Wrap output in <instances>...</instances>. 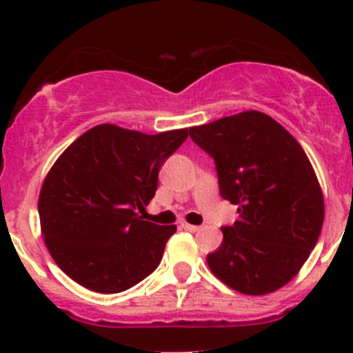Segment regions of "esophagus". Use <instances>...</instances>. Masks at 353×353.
I'll use <instances>...</instances> for the list:
<instances>
[{
	"label": "esophagus",
	"instance_id": "1",
	"mask_svg": "<svg viewBox=\"0 0 353 353\" xmlns=\"http://www.w3.org/2000/svg\"><path fill=\"white\" fill-rule=\"evenodd\" d=\"M182 228L183 230H187V232H198L199 230V226H194V224H187V223H182Z\"/></svg>",
	"mask_w": 353,
	"mask_h": 353
}]
</instances>
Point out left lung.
<instances>
[{
	"label": "left lung",
	"mask_w": 353,
	"mask_h": 353,
	"mask_svg": "<svg viewBox=\"0 0 353 353\" xmlns=\"http://www.w3.org/2000/svg\"><path fill=\"white\" fill-rule=\"evenodd\" d=\"M215 162L219 192L239 221L223 226V244L207 263L245 295L285 286L316 245L323 196L310 159L292 134L260 111H244L189 129Z\"/></svg>",
	"instance_id": "obj_1"
}]
</instances>
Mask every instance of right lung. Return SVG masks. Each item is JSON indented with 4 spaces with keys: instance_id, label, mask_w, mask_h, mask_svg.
I'll list each match as a JSON object with an SVG mask.
<instances>
[{
    "instance_id": "1",
    "label": "right lung",
    "mask_w": 353,
    "mask_h": 353,
    "mask_svg": "<svg viewBox=\"0 0 353 353\" xmlns=\"http://www.w3.org/2000/svg\"><path fill=\"white\" fill-rule=\"evenodd\" d=\"M187 129L155 136L104 123L72 143L43 180L42 235L56 265L99 293H120L154 272L176 226L141 221L159 171Z\"/></svg>"
}]
</instances>
